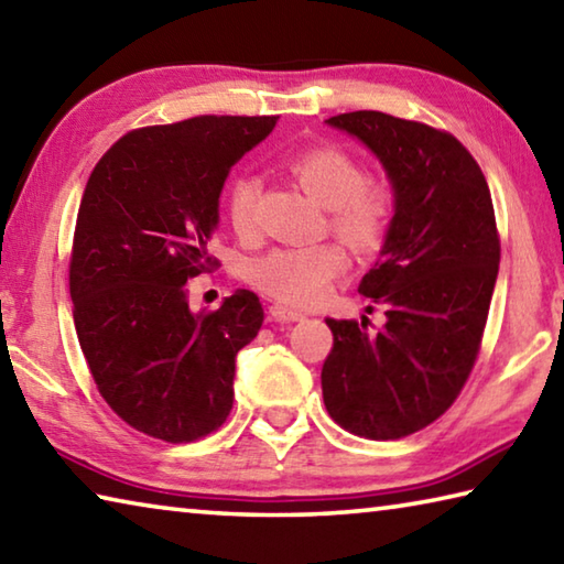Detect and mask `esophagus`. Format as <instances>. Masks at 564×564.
I'll use <instances>...</instances> for the list:
<instances>
[{
    "instance_id": "1",
    "label": "esophagus",
    "mask_w": 564,
    "mask_h": 564,
    "mask_svg": "<svg viewBox=\"0 0 564 564\" xmlns=\"http://www.w3.org/2000/svg\"><path fill=\"white\" fill-rule=\"evenodd\" d=\"M269 313H271V318H275V321H303L305 318L301 311H293V308H289V305H283V303H273L271 308H269Z\"/></svg>"
}]
</instances>
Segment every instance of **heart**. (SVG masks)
Instances as JSON below:
<instances>
[{
	"label": "heart",
	"instance_id": "b5f03b06",
	"mask_svg": "<svg viewBox=\"0 0 564 564\" xmlns=\"http://www.w3.org/2000/svg\"><path fill=\"white\" fill-rule=\"evenodd\" d=\"M295 181L330 212V231L356 253H373L383 246L395 214V196L386 181L366 178L356 159L336 147L301 151L289 161ZM261 184L238 176L226 188V218L234 231L248 238L256 231V206ZM346 271V253L338 243L271 248L246 265L256 289L291 305L316 303L328 285Z\"/></svg>",
	"mask_w": 564,
	"mask_h": 564
}]
</instances>
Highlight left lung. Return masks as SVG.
<instances>
[{
	"label": "left lung",
	"instance_id": "1",
	"mask_svg": "<svg viewBox=\"0 0 564 564\" xmlns=\"http://www.w3.org/2000/svg\"><path fill=\"white\" fill-rule=\"evenodd\" d=\"M328 123L380 159L395 214L358 285L388 321L373 333L366 321L326 318L323 403L343 431L398 441L441 417L475 366L500 265L495 208L480 166L453 133L383 111Z\"/></svg>",
	"mask_w": 564,
	"mask_h": 564
}]
</instances>
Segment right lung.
Here are the masks:
<instances>
[{"label":"right lung","mask_w":564,"mask_h":564,"mask_svg":"<svg viewBox=\"0 0 564 564\" xmlns=\"http://www.w3.org/2000/svg\"><path fill=\"white\" fill-rule=\"evenodd\" d=\"M275 117H194L133 129L94 166L76 216L69 293L94 383L133 431L191 443L234 408L236 352L261 330L253 291L191 313L186 281L208 243L228 171Z\"/></svg>","instance_id":"add662e5"}]
</instances>
